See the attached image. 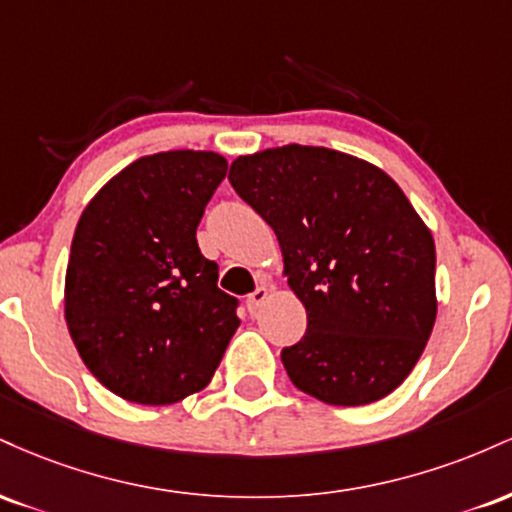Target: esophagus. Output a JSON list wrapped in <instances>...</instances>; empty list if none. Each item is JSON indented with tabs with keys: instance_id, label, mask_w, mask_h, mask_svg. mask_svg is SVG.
Returning <instances> with one entry per match:
<instances>
[{
	"instance_id": "esophagus-1",
	"label": "esophagus",
	"mask_w": 512,
	"mask_h": 512,
	"mask_svg": "<svg viewBox=\"0 0 512 512\" xmlns=\"http://www.w3.org/2000/svg\"><path fill=\"white\" fill-rule=\"evenodd\" d=\"M267 298H269L267 286H260V289L252 291L250 296H248V310H250V313H257V310L262 308V303L267 301Z\"/></svg>"
}]
</instances>
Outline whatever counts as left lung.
Returning <instances> with one entry per match:
<instances>
[{
    "label": "left lung",
    "instance_id": "1",
    "mask_svg": "<svg viewBox=\"0 0 512 512\" xmlns=\"http://www.w3.org/2000/svg\"><path fill=\"white\" fill-rule=\"evenodd\" d=\"M233 190L274 228L308 330L281 351L291 383L334 407L390 395L436 322V245L373 163L289 144L238 156Z\"/></svg>",
    "mask_w": 512,
    "mask_h": 512
}]
</instances>
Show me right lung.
Masks as SVG:
<instances>
[{
  "instance_id": "add662e5",
  "label": "right lung",
  "mask_w": 512,
  "mask_h": 512,
  "mask_svg": "<svg viewBox=\"0 0 512 512\" xmlns=\"http://www.w3.org/2000/svg\"><path fill=\"white\" fill-rule=\"evenodd\" d=\"M226 168L214 151L137 158L76 223L64 320L86 368L127 402L158 407L204 390L238 330V301L197 245Z\"/></svg>"
}]
</instances>
